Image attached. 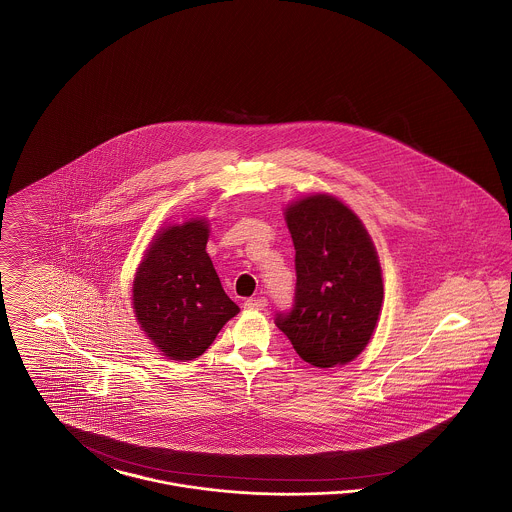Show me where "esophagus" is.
Returning a JSON list of instances; mask_svg holds the SVG:
<instances>
[{
  "label": "esophagus",
  "instance_id": "34e87169",
  "mask_svg": "<svg viewBox=\"0 0 512 512\" xmlns=\"http://www.w3.org/2000/svg\"><path fill=\"white\" fill-rule=\"evenodd\" d=\"M266 306H268L266 296H256V298H246L244 300V308H250V310H264Z\"/></svg>",
  "mask_w": 512,
  "mask_h": 512
}]
</instances>
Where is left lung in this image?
Returning <instances> with one entry per match:
<instances>
[{"label": "left lung", "instance_id": "8db88e82", "mask_svg": "<svg viewBox=\"0 0 512 512\" xmlns=\"http://www.w3.org/2000/svg\"><path fill=\"white\" fill-rule=\"evenodd\" d=\"M285 216L295 244V296L289 310L275 314V325L308 364H347L368 345L381 310L376 248L360 219L333 196H308Z\"/></svg>", "mask_w": 512, "mask_h": 512}]
</instances>
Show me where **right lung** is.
I'll return each mask as SVG.
<instances>
[{
  "mask_svg": "<svg viewBox=\"0 0 512 512\" xmlns=\"http://www.w3.org/2000/svg\"><path fill=\"white\" fill-rule=\"evenodd\" d=\"M208 225L189 221L165 229L136 271V320L171 360L204 354L219 329L239 314L206 252Z\"/></svg>",
  "mask_w": 512,
  "mask_h": 512,
  "instance_id": "add662e5",
  "label": "right lung"
}]
</instances>
